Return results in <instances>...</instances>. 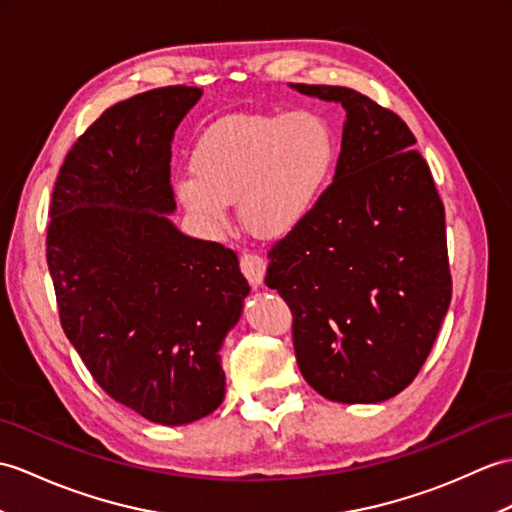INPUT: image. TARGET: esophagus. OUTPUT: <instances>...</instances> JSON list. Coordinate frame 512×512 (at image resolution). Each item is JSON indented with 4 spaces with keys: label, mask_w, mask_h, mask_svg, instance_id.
I'll list each match as a JSON object with an SVG mask.
<instances>
[{
    "label": "esophagus",
    "mask_w": 512,
    "mask_h": 512,
    "mask_svg": "<svg viewBox=\"0 0 512 512\" xmlns=\"http://www.w3.org/2000/svg\"><path fill=\"white\" fill-rule=\"evenodd\" d=\"M240 266H242L244 277L251 281L253 288L264 283V277H266V259L264 257H259L255 253H244L240 259Z\"/></svg>",
    "instance_id": "34e87169"
}]
</instances>
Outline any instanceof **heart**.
Segmentation results:
<instances>
[{
  "instance_id": "1",
  "label": "heart",
  "mask_w": 512,
  "mask_h": 512,
  "mask_svg": "<svg viewBox=\"0 0 512 512\" xmlns=\"http://www.w3.org/2000/svg\"><path fill=\"white\" fill-rule=\"evenodd\" d=\"M338 157L331 126L312 111L224 117L194 154V174L176 178L181 205L209 233L229 222L237 202L244 227L283 237L312 216Z\"/></svg>"
}]
</instances>
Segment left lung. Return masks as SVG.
Listing matches in <instances>:
<instances>
[{"instance_id":"obj_1","label":"left lung","mask_w":512,"mask_h":512,"mask_svg":"<svg viewBox=\"0 0 512 512\" xmlns=\"http://www.w3.org/2000/svg\"><path fill=\"white\" fill-rule=\"evenodd\" d=\"M347 111L334 183L268 253L318 395L379 403L410 386L449 310L445 209L399 115L347 87L290 85Z\"/></svg>"}]
</instances>
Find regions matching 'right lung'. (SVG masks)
Masks as SVG:
<instances>
[{
	"label": "right lung",
	"instance_id": "obj_1",
	"mask_svg": "<svg viewBox=\"0 0 512 512\" xmlns=\"http://www.w3.org/2000/svg\"><path fill=\"white\" fill-rule=\"evenodd\" d=\"M200 98L178 85L106 109L69 150L47 227L65 336L106 395L161 425L224 401L220 349L251 292L231 248L170 220L174 130Z\"/></svg>",
	"mask_w": 512,
	"mask_h": 512
}]
</instances>
